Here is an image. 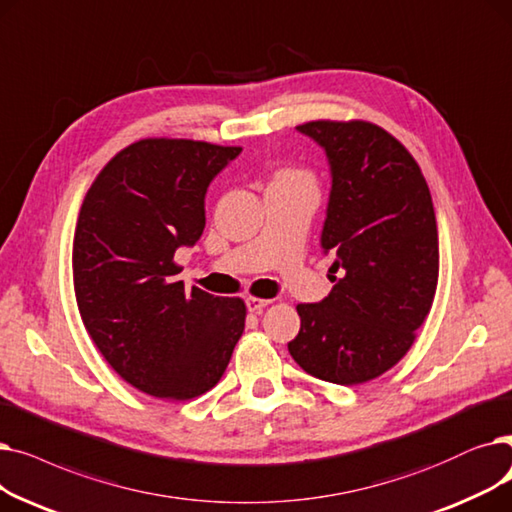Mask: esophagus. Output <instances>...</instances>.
I'll use <instances>...</instances> for the list:
<instances>
[{
  "mask_svg": "<svg viewBox=\"0 0 512 512\" xmlns=\"http://www.w3.org/2000/svg\"><path fill=\"white\" fill-rule=\"evenodd\" d=\"M271 304V300H262V298H246V308L250 310V312H260L262 308H266Z\"/></svg>",
  "mask_w": 512,
  "mask_h": 512,
  "instance_id": "esophagus-1",
  "label": "esophagus"
}]
</instances>
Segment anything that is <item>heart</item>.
I'll return each mask as SVG.
<instances>
[{
    "mask_svg": "<svg viewBox=\"0 0 512 512\" xmlns=\"http://www.w3.org/2000/svg\"><path fill=\"white\" fill-rule=\"evenodd\" d=\"M275 181H308L310 183V177L302 173V170H279Z\"/></svg>",
    "mask_w": 512,
    "mask_h": 512,
    "instance_id": "1",
    "label": "heart"
}]
</instances>
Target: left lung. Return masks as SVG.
Instances as JSON below:
<instances>
[{
	"label": "left lung",
	"instance_id": "obj_1",
	"mask_svg": "<svg viewBox=\"0 0 512 512\" xmlns=\"http://www.w3.org/2000/svg\"><path fill=\"white\" fill-rule=\"evenodd\" d=\"M296 129L329 162L321 248L339 277L321 302L298 304L300 333L287 350L312 377L364 383L410 350L431 310L440 273L431 193L415 158L377 125L314 120Z\"/></svg>",
	"mask_w": 512,
	"mask_h": 512
}]
</instances>
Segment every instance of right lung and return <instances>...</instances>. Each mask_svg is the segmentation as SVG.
<instances>
[{"label":"right lung","mask_w":512,"mask_h":512,"mask_svg":"<svg viewBox=\"0 0 512 512\" xmlns=\"http://www.w3.org/2000/svg\"><path fill=\"white\" fill-rule=\"evenodd\" d=\"M191 139H141L118 152L83 200L72 277L83 325L110 367L162 400L202 396L223 377L246 304L177 281L179 248L206 227V191L239 156Z\"/></svg>","instance_id":"add662e5"}]
</instances>
